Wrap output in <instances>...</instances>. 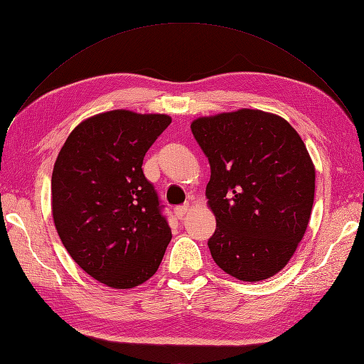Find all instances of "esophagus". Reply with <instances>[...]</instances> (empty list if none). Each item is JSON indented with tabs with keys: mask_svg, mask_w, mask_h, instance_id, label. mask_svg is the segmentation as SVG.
I'll list each match as a JSON object with an SVG mask.
<instances>
[{
	"mask_svg": "<svg viewBox=\"0 0 364 364\" xmlns=\"http://www.w3.org/2000/svg\"><path fill=\"white\" fill-rule=\"evenodd\" d=\"M188 205H181V207H177V208H173V214H176L178 218H183L187 213H188Z\"/></svg>",
	"mask_w": 364,
	"mask_h": 364,
	"instance_id": "1",
	"label": "esophagus"
}]
</instances>
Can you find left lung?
I'll return each instance as SVG.
<instances>
[{
	"label": "left lung",
	"instance_id": "obj_1",
	"mask_svg": "<svg viewBox=\"0 0 364 364\" xmlns=\"http://www.w3.org/2000/svg\"><path fill=\"white\" fill-rule=\"evenodd\" d=\"M191 128L211 166L214 262L241 281L274 277L309 223L315 168L305 143L287 120L250 108L199 117Z\"/></svg>",
	"mask_w": 364,
	"mask_h": 364
}]
</instances>
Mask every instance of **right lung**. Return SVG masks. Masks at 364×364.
<instances>
[{"instance_id": "1", "label": "right lung", "mask_w": 364, "mask_h": 364, "mask_svg": "<svg viewBox=\"0 0 364 364\" xmlns=\"http://www.w3.org/2000/svg\"><path fill=\"white\" fill-rule=\"evenodd\" d=\"M166 114L113 109L77 124L52 173V214L73 260L105 286L134 289L151 278L172 238L153 184L147 150Z\"/></svg>"}]
</instances>
